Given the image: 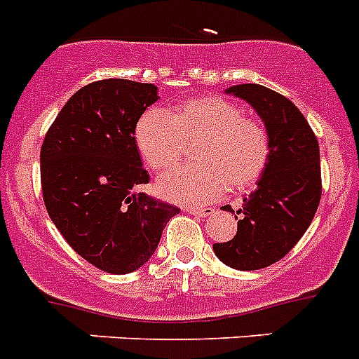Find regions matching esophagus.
Instances as JSON below:
<instances>
[{"label":"esophagus","mask_w":359,"mask_h":359,"mask_svg":"<svg viewBox=\"0 0 359 359\" xmlns=\"http://www.w3.org/2000/svg\"><path fill=\"white\" fill-rule=\"evenodd\" d=\"M188 213L193 217H210L213 213V208H188Z\"/></svg>","instance_id":"esophagus-1"}]
</instances>
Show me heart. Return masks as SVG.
I'll return each mask as SVG.
<instances>
[{"instance_id": "b5f03b06", "label": "heart", "mask_w": 359, "mask_h": 359, "mask_svg": "<svg viewBox=\"0 0 359 359\" xmlns=\"http://www.w3.org/2000/svg\"><path fill=\"white\" fill-rule=\"evenodd\" d=\"M198 162L168 171L158 193L168 201L204 204L226 191H245L262 179L271 158V137L258 119L220 95L188 99L170 114L148 110L135 124V144L155 173L170 170L193 144Z\"/></svg>"}]
</instances>
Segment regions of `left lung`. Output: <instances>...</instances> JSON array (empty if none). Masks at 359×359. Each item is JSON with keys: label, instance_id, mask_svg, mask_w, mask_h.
Returning a JSON list of instances; mask_svg holds the SVG:
<instances>
[{"label": "left lung", "instance_id": "8db88e82", "mask_svg": "<svg viewBox=\"0 0 359 359\" xmlns=\"http://www.w3.org/2000/svg\"><path fill=\"white\" fill-rule=\"evenodd\" d=\"M226 92L260 115L271 137V158L258 188L236 211V235L213 249L226 266L255 271L282 260L313 222L322 197L320 146L304 114L282 93L253 83Z\"/></svg>", "mask_w": 359, "mask_h": 359}]
</instances>
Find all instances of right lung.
Segmentation results:
<instances>
[{
    "mask_svg": "<svg viewBox=\"0 0 359 359\" xmlns=\"http://www.w3.org/2000/svg\"><path fill=\"white\" fill-rule=\"evenodd\" d=\"M157 86L102 79L77 90L41 146L43 201L74 251L93 267L126 274L144 266L177 205L133 193L148 184L135 124Z\"/></svg>",
    "mask_w": 359,
    "mask_h": 359,
    "instance_id": "add662e5",
    "label": "right lung"
}]
</instances>
